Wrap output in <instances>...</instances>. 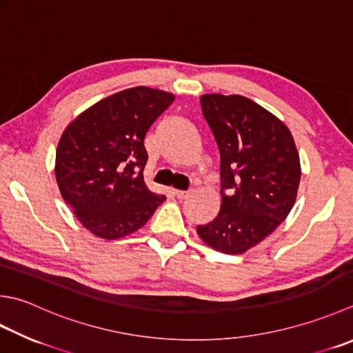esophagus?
Wrapping results in <instances>:
<instances>
[{"mask_svg": "<svg viewBox=\"0 0 353 353\" xmlns=\"http://www.w3.org/2000/svg\"><path fill=\"white\" fill-rule=\"evenodd\" d=\"M176 192V196H177V199H181V200H183V199H186L188 197L190 194H191V190H188V191H182V190H176L174 191Z\"/></svg>", "mask_w": 353, "mask_h": 353, "instance_id": "esophagus-1", "label": "esophagus"}]
</instances>
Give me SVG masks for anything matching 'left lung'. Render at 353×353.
<instances>
[{
    "label": "left lung",
    "instance_id": "obj_1",
    "mask_svg": "<svg viewBox=\"0 0 353 353\" xmlns=\"http://www.w3.org/2000/svg\"><path fill=\"white\" fill-rule=\"evenodd\" d=\"M200 105L220 150L222 205L197 234L212 250L245 254L291 212L301 167L291 131L240 94H202Z\"/></svg>",
    "mask_w": 353,
    "mask_h": 353
}]
</instances>
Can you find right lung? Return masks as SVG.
Returning a JSON list of instances; mask_svg holds the SVG:
<instances>
[{
	"mask_svg": "<svg viewBox=\"0 0 353 353\" xmlns=\"http://www.w3.org/2000/svg\"><path fill=\"white\" fill-rule=\"evenodd\" d=\"M174 94L133 87L88 107L62 133L54 161L61 196L84 228L103 240L133 234L165 199L143 181V137Z\"/></svg>",
	"mask_w": 353,
	"mask_h": 353,
	"instance_id": "obj_1",
	"label": "right lung"
}]
</instances>
